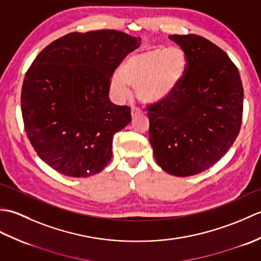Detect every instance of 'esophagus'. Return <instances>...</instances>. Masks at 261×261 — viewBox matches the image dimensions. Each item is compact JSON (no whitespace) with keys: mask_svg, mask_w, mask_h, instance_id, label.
Wrapping results in <instances>:
<instances>
[{"mask_svg":"<svg viewBox=\"0 0 261 261\" xmlns=\"http://www.w3.org/2000/svg\"><path fill=\"white\" fill-rule=\"evenodd\" d=\"M140 114H142V111H141L140 109L135 108V107L131 109V115H132V118H137V116H139Z\"/></svg>","mask_w":261,"mask_h":261,"instance_id":"obj_1","label":"esophagus"}]
</instances>
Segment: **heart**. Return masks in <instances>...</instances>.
Listing matches in <instances>:
<instances>
[{
    "instance_id": "1",
    "label": "heart",
    "mask_w": 261,
    "mask_h": 261,
    "mask_svg": "<svg viewBox=\"0 0 261 261\" xmlns=\"http://www.w3.org/2000/svg\"><path fill=\"white\" fill-rule=\"evenodd\" d=\"M186 64L185 53L177 46L156 47L132 55L121 64L119 76L111 81V92L118 99H124L130 95V85L137 88L142 102L164 101L180 84Z\"/></svg>"
}]
</instances>
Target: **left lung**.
Wrapping results in <instances>:
<instances>
[{
  "label": "left lung",
  "mask_w": 261,
  "mask_h": 261,
  "mask_svg": "<svg viewBox=\"0 0 261 261\" xmlns=\"http://www.w3.org/2000/svg\"><path fill=\"white\" fill-rule=\"evenodd\" d=\"M186 56L184 77L171 95L147 107L149 141L157 164L178 177L208 169L239 135L243 87L228 55L196 35H171Z\"/></svg>",
  "instance_id": "left-lung-1"
}]
</instances>
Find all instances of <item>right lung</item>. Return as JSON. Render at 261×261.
Segmentation results:
<instances>
[{
	"instance_id": "right-lung-1",
	"label": "right lung",
	"mask_w": 261,
	"mask_h": 261,
	"mask_svg": "<svg viewBox=\"0 0 261 261\" xmlns=\"http://www.w3.org/2000/svg\"><path fill=\"white\" fill-rule=\"evenodd\" d=\"M141 39L116 30L71 32L47 46L21 92L24 130L37 154L58 173L90 177L112 158L113 136L131 121L110 101V80Z\"/></svg>"
}]
</instances>
